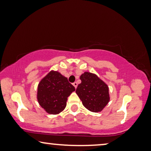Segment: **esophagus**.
<instances>
[{
  "mask_svg": "<svg viewBox=\"0 0 151 151\" xmlns=\"http://www.w3.org/2000/svg\"><path fill=\"white\" fill-rule=\"evenodd\" d=\"M73 85L74 86V87H75L76 89V88H77V87H78V83H76V82H75V83H73Z\"/></svg>",
  "mask_w": 151,
  "mask_h": 151,
  "instance_id": "1",
  "label": "esophagus"
}]
</instances>
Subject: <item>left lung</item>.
<instances>
[{"label": "left lung", "instance_id": "obj_1", "mask_svg": "<svg viewBox=\"0 0 151 151\" xmlns=\"http://www.w3.org/2000/svg\"><path fill=\"white\" fill-rule=\"evenodd\" d=\"M81 83L76 93L81 100L83 105L93 112L101 111L109 103V87L103 80L95 73L85 71L80 76Z\"/></svg>", "mask_w": 151, "mask_h": 151}]
</instances>
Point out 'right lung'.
<instances>
[{
	"label": "right lung",
	"instance_id": "right-lung-1",
	"mask_svg": "<svg viewBox=\"0 0 151 151\" xmlns=\"http://www.w3.org/2000/svg\"><path fill=\"white\" fill-rule=\"evenodd\" d=\"M75 90L67 78L52 70L40 80L37 87V99L47 113L58 114L65 109L68 97Z\"/></svg>",
	"mask_w": 151,
	"mask_h": 151
}]
</instances>
